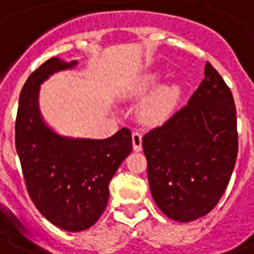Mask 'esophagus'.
Instances as JSON below:
<instances>
[{
	"label": "esophagus",
	"instance_id": "34e87169",
	"mask_svg": "<svg viewBox=\"0 0 254 254\" xmlns=\"http://www.w3.org/2000/svg\"><path fill=\"white\" fill-rule=\"evenodd\" d=\"M141 143H143V136L140 132L132 133V144L134 151H141Z\"/></svg>",
	"mask_w": 254,
	"mask_h": 254
}]
</instances>
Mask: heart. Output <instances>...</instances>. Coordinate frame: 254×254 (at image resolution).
Segmentation results:
<instances>
[{
    "instance_id": "b5f03b06",
    "label": "heart",
    "mask_w": 254,
    "mask_h": 254,
    "mask_svg": "<svg viewBox=\"0 0 254 254\" xmlns=\"http://www.w3.org/2000/svg\"><path fill=\"white\" fill-rule=\"evenodd\" d=\"M155 84V77L148 76V77L143 78L138 85L136 87V92H143L147 91L149 87H152ZM177 96H178V88L177 87H165L156 91L154 96L151 98L148 102V106L145 109V116L148 117L149 120H160L170 111V109L174 105Z\"/></svg>"
}]
</instances>
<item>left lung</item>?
<instances>
[{"label": "left lung", "mask_w": 254, "mask_h": 254, "mask_svg": "<svg viewBox=\"0 0 254 254\" xmlns=\"http://www.w3.org/2000/svg\"><path fill=\"white\" fill-rule=\"evenodd\" d=\"M204 74L187 105L143 137L152 197L177 222H191L212 211L238 154L233 94L209 63Z\"/></svg>", "instance_id": "1"}]
</instances>
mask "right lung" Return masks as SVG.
I'll return each instance as SVG.
<instances>
[{"instance_id":"1","label":"right lung","mask_w":254,"mask_h":254,"mask_svg":"<svg viewBox=\"0 0 254 254\" xmlns=\"http://www.w3.org/2000/svg\"><path fill=\"white\" fill-rule=\"evenodd\" d=\"M53 57L21 88L14 143L25 187L38 211L66 231L94 226L109 201V184L132 151L127 127L105 140L58 136L42 121L38 88L50 74L76 65Z\"/></svg>"}]
</instances>
